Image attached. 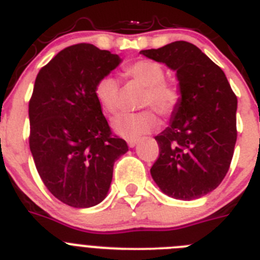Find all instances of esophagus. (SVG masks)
I'll return each instance as SVG.
<instances>
[{
  "label": "esophagus",
  "mask_w": 260,
  "mask_h": 260,
  "mask_svg": "<svg viewBox=\"0 0 260 260\" xmlns=\"http://www.w3.org/2000/svg\"><path fill=\"white\" fill-rule=\"evenodd\" d=\"M138 144V141H127V146L130 147V148H133V147H135Z\"/></svg>",
  "instance_id": "esophagus-1"
}]
</instances>
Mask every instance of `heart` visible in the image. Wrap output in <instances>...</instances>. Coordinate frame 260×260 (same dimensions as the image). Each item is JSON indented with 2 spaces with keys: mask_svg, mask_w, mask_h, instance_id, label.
I'll return each instance as SVG.
<instances>
[{
  "mask_svg": "<svg viewBox=\"0 0 260 260\" xmlns=\"http://www.w3.org/2000/svg\"><path fill=\"white\" fill-rule=\"evenodd\" d=\"M123 75L144 87L142 107H153L162 116H171L178 107L180 93L165 82V71L160 63L151 59H141L126 66ZM95 98L104 112L116 113L119 107V83L112 75H104L96 82ZM157 114L151 109L138 113H121L112 119L114 133L127 141H138L143 135L158 127Z\"/></svg>",
  "mask_w": 260,
  "mask_h": 260,
  "instance_id": "obj_1",
  "label": "heart"
}]
</instances>
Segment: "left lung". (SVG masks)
<instances>
[{
	"label": "left lung",
	"instance_id": "8db88e82",
	"mask_svg": "<svg viewBox=\"0 0 260 260\" xmlns=\"http://www.w3.org/2000/svg\"><path fill=\"white\" fill-rule=\"evenodd\" d=\"M141 54L176 71L180 92L171 123L155 137L160 156L151 176L168 197H204L228 173L237 141V98L224 71L191 43L174 41Z\"/></svg>",
	"mask_w": 260,
	"mask_h": 260
}]
</instances>
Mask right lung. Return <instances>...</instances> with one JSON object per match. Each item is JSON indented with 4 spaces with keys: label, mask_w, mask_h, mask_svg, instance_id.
<instances>
[{
    "label": "right lung",
    "mask_w": 260,
    "mask_h": 260,
    "mask_svg": "<svg viewBox=\"0 0 260 260\" xmlns=\"http://www.w3.org/2000/svg\"><path fill=\"white\" fill-rule=\"evenodd\" d=\"M122 62L92 44L65 48L39 71L28 104L29 150L47 189L62 203L88 208L109 191L114 161L128 151L112 137L95 84Z\"/></svg>",
    "instance_id": "obj_1"
}]
</instances>
